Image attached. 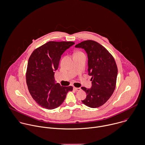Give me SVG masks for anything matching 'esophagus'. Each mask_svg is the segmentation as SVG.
I'll return each instance as SVG.
<instances>
[{"label": "esophagus", "mask_w": 145, "mask_h": 145, "mask_svg": "<svg viewBox=\"0 0 145 145\" xmlns=\"http://www.w3.org/2000/svg\"><path fill=\"white\" fill-rule=\"evenodd\" d=\"M74 89L76 91H80L81 90L80 88H76V87H74Z\"/></svg>", "instance_id": "34e87169"}]
</instances>
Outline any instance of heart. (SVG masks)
<instances>
[{
  "label": "heart",
  "instance_id": "heart-1",
  "mask_svg": "<svg viewBox=\"0 0 145 145\" xmlns=\"http://www.w3.org/2000/svg\"><path fill=\"white\" fill-rule=\"evenodd\" d=\"M79 53H80V52H77V53H76V54H79Z\"/></svg>",
  "mask_w": 145,
  "mask_h": 145
}]
</instances>
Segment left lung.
<instances>
[{
  "label": "left lung",
  "mask_w": 145,
  "mask_h": 145,
  "mask_svg": "<svg viewBox=\"0 0 145 145\" xmlns=\"http://www.w3.org/2000/svg\"><path fill=\"white\" fill-rule=\"evenodd\" d=\"M75 47L84 49L88 56V75L92 76V87L81 88L87 97L82 102L88 107L97 108L105 103L112 95L116 86L118 68L108 50L93 40H86Z\"/></svg>",
  "instance_id": "1"
}]
</instances>
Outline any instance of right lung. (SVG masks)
<instances>
[{
    "mask_svg": "<svg viewBox=\"0 0 145 145\" xmlns=\"http://www.w3.org/2000/svg\"><path fill=\"white\" fill-rule=\"evenodd\" d=\"M75 43L49 42L36 49L30 56L26 71V83L34 101L41 107L52 110L59 106L72 87H62L55 82L54 75L58 69L63 52Z\"/></svg>",
    "mask_w": 145,
    "mask_h": 145,
    "instance_id": "right-lung-1",
    "label": "right lung"
}]
</instances>
